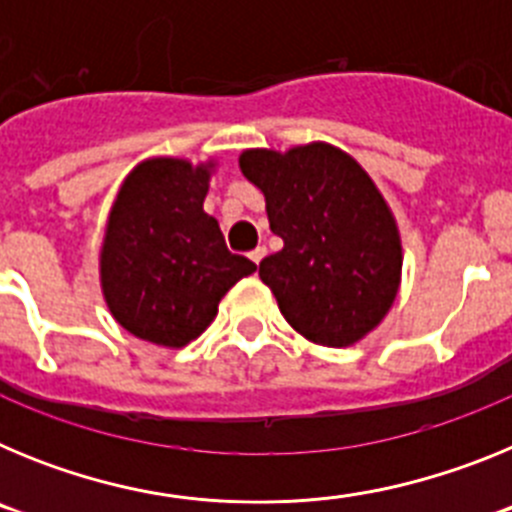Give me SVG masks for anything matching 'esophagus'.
I'll return each instance as SVG.
<instances>
[{
	"label": "esophagus",
	"instance_id": "esophagus-1",
	"mask_svg": "<svg viewBox=\"0 0 512 512\" xmlns=\"http://www.w3.org/2000/svg\"><path fill=\"white\" fill-rule=\"evenodd\" d=\"M248 256H251L253 264L259 266V264H261V259H264V256H266V248H264V246H256V248H253L251 253H248Z\"/></svg>",
	"mask_w": 512,
	"mask_h": 512
}]
</instances>
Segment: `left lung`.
<instances>
[{
  "instance_id": "obj_1",
  "label": "left lung",
  "mask_w": 512,
  "mask_h": 512,
  "mask_svg": "<svg viewBox=\"0 0 512 512\" xmlns=\"http://www.w3.org/2000/svg\"><path fill=\"white\" fill-rule=\"evenodd\" d=\"M282 251L259 264L287 323L320 346H351L382 323L400 282L395 217L348 153L328 146L246 151Z\"/></svg>"
}]
</instances>
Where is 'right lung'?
I'll list each match as a JSON object with an SVG mask.
<instances>
[{"label": "right lung", "instance_id": "right-lung-1", "mask_svg": "<svg viewBox=\"0 0 512 512\" xmlns=\"http://www.w3.org/2000/svg\"><path fill=\"white\" fill-rule=\"evenodd\" d=\"M210 166L151 158L125 179L102 256L104 300L117 323L158 346H187L215 320L217 302L256 271L230 253L202 210Z\"/></svg>", "mask_w": 512, "mask_h": 512}]
</instances>
